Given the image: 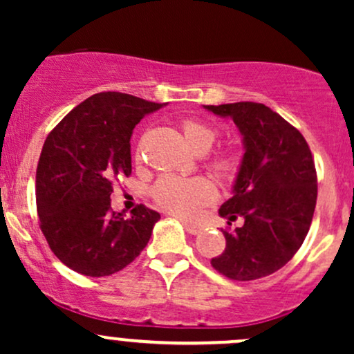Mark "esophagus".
I'll return each instance as SVG.
<instances>
[{
  "label": "esophagus",
  "instance_id": "obj_1",
  "mask_svg": "<svg viewBox=\"0 0 354 354\" xmlns=\"http://www.w3.org/2000/svg\"><path fill=\"white\" fill-rule=\"evenodd\" d=\"M183 226H185V230L188 231L189 234H198L201 233V226L200 225H193V223H188V221H183Z\"/></svg>",
  "mask_w": 354,
  "mask_h": 354
}]
</instances>
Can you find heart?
Returning a JSON list of instances; mask_svg holds the SVG:
<instances>
[{
	"label": "heart",
	"mask_w": 354,
	"mask_h": 354,
	"mask_svg": "<svg viewBox=\"0 0 354 354\" xmlns=\"http://www.w3.org/2000/svg\"><path fill=\"white\" fill-rule=\"evenodd\" d=\"M186 143L194 153H208L218 138L213 126L201 121L186 120L181 124ZM211 169L219 178H233L238 169V158L231 151L214 154L211 160ZM216 191L206 178H181L163 176L156 181L153 188V198L161 208L183 218H193L203 206L214 200Z\"/></svg>",
	"instance_id": "b5f03b06"
}]
</instances>
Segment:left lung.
<instances>
[{"mask_svg": "<svg viewBox=\"0 0 354 354\" xmlns=\"http://www.w3.org/2000/svg\"><path fill=\"white\" fill-rule=\"evenodd\" d=\"M231 118L243 136L233 196L219 208L228 225L226 248L211 265L226 278L251 281L273 274L293 258L306 238L318 196V180L310 146L301 133L261 103L205 106Z\"/></svg>", "mask_w": 354, "mask_h": 354, "instance_id": "left-lung-1", "label": "left lung"}]
</instances>
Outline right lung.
<instances>
[{
    "instance_id": "obj_1",
    "label": "right lung",
    "mask_w": 354,
    "mask_h": 354,
    "mask_svg": "<svg viewBox=\"0 0 354 354\" xmlns=\"http://www.w3.org/2000/svg\"><path fill=\"white\" fill-rule=\"evenodd\" d=\"M166 104V103H163ZM163 104L118 91L89 96L48 135L36 169L39 228L63 265L109 276L140 256L160 213L111 209L113 181L131 174L133 129Z\"/></svg>"
}]
</instances>
